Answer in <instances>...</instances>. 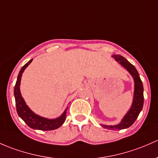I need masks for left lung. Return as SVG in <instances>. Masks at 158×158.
<instances>
[{
    "label": "left lung",
    "instance_id": "8db88e82",
    "mask_svg": "<svg viewBox=\"0 0 158 158\" xmlns=\"http://www.w3.org/2000/svg\"><path fill=\"white\" fill-rule=\"evenodd\" d=\"M113 57L118 61L121 65H123L126 69L130 73L132 77L134 78L135 82V92H134L133 103H132V107L127 113V115L124 117L121 123L117 126H103L104 128L108 129H123L129 128L134 123L135 119H137L138 116L140 114L141 110H142L144 104V94H143V85L140 79L139 73L135 67L132 64L129 62L125 57L123 56L117 54V55H113Z\"/></svg>",
    "mask_w": 158,
    "mask_h": 158
}]
</instances>
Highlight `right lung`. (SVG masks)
<instances>
[{
  "label": "right lung",
  "instance_id": "1",
  "mask_svg": "<svg viewBox=\"0 0 158 158\" xmlns=\"http://www.w3.org/2000/svg\"><path fill=\"white\" fill-rule=\"evenodd\" d=\"M32 61V59L30 60L28 63H26L24 66L21 68L19 71V75L17 76V80H16V85L14 87V96L15 101H16V112L18 115L20 117V118L29 126L31 129H39V130H54V129H57L60 126L63 125L66 120V109L64 111V114L58 117L57 119H48L44 118V117H39L36 115L35 114L32 112L30 109L29 108L27 105L25 103L24 100L21 96L20 91H19V85H20L21 77L23 71L25 70L26 67L30 64Z\"/></svg>",
  "mask_w": 158,
  "mask_h": 158
}]
</instances>
